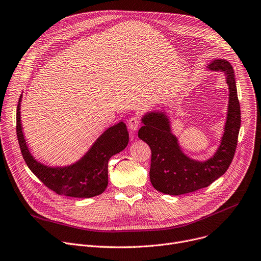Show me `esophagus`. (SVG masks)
<instances>
[{
    "instance_id": "obj_1",
    "label": "esophagus",
    "mask_w": 261,
    "mask_h": 261,
    "mask_svg": "<svg viewBox=\"0 0 261 261\" xmlns=\"http://www.w3.org/2000/svg\"><path fill=\"white\" fill-rule=\"evenodd\" d=\"M140 126V120L138 117H132L128 120V127L130 128V130L136 132Z\"/></svg>"
}]
</instances>
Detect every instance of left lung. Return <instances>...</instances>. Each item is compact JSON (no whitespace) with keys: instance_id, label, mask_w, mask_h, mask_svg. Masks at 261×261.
I'll return each mask as SVG.
<instances>
[{"instance_id":"left-lung-1","label":"left lung","mask_w":261,"mask_h":261,"mask_svg":"<svg viewBox=\"0 0 261 261\" xmlns=\"http://www.w3.org/2000/svg\"><path fill=\"white\" fill-rule=\"evenodd\" d=\"M207 70L222 72L229 88V103L224 134L211 158L199 161L189 156L178 138L173 134L166 111H149L142 117L144 124L138 137L151 149L149 177L153 188L169 195H181L208 187L229 168L237 145L240 128V106L237 97L235 74L226 59L211 61Z\"/></svg>"}]
</instances>
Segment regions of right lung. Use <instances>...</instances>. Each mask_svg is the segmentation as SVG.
Returning a JSON list of instances; mask_svg holds the SVG:
<instances>
[{
    "mask_svg": "<svg viewBox=\"0 0 261 261\" xmlns=\"http://www.w3.org/2000/svg\"><path fill=\"white\" fill-rule=\"evenodd\" d=\"M16 108V135L19 148L29 169L51 190L59 195L89 198L101 194L108 187V163L111 156L128 144L126 124L120 121L107 128L89 150L76 162L65 166H50L39 162L30 151L21 121V102Z\"/></svg>",
    "mask_w": 261,
    "mask_h": 261,
    "instance_id": "right-lung-1",
    "label": "right lung"
}]
</instances>
